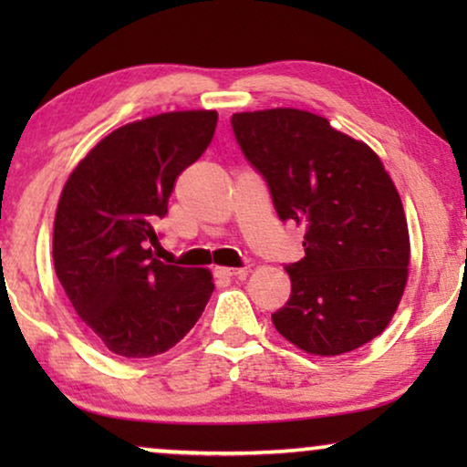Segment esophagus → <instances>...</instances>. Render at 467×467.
I'll return each mask as SVG.
<instances>
[{
	"mask_svg": "<svg viewBox=\"0 0 467 467\" xmlns=\"http://www.w3.org/2000/svg\"><path fill=\"white\" fill-rule=\"evenodd\" d=\"M216 278H244L246 270L244 267H214Z\"/></svg>",
	"mask_w": 467,
	"mask_h": 467,
	"instance_id": "1",
	"label": "esophagus"
}]
</instances>
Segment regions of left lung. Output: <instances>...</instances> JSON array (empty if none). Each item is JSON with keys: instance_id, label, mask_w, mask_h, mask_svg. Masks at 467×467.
<instances>
[{"instance_id": "left-lung-1", "label": "left lung", "mask_w": 467, "mask_h": 467, "mask_svg": "<svg viewBox=\"0 0 467 467\" xmlns=\"http://www.w3.org/2000/svg\"><path fill=\"white\" fill-rule=\"evenodd\" d=\"M235 142L264 178L278 219L306 229L286 264L291 297L274 327L312 355H342L382 334L408 278L401 200L368 144L296 108L232 117Z\"/></svg>"}]
</instances>
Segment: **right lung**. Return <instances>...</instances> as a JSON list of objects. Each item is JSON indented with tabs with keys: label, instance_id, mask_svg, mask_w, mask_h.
<instances>
[{
	"label": "right lung",
	"instance_id": "right-lung-1",
	"mask_svg": "<svg viewBox=\"0 0 467 467\" xmlns=\"http://www.w3.org/2000/svg\"><path fill=\"white\" fill-rule=\"evenodd\" d=\"M214 110L165 112L119 127L69 174L55 214L57 278L80 321L125 359L161 355L206 308L208 270L152 259L155 225L182 170L213 142Z\"/></svg>",
	"mask_w": 467,
	"mask_h": 467
}]
</instances>
